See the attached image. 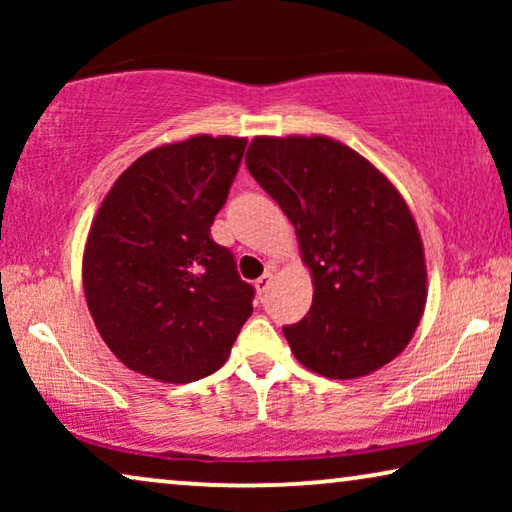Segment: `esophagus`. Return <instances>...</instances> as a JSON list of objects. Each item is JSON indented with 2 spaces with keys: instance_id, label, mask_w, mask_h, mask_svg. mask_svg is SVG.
Masks as SVG:
<instances>
[{
  "instance_id": "34e87169",
  "label": "esophagus",
  "mask_w": 512,
  "mask_h": 512,
  "mask_svg": "<svg viewBox=\"0 0 512 512\" xmlns=\"http://www.w3.org/2000/svg\"><path fill=\"white\" fill-rule=\"evenodd\" d=\"M270 284H272V272L268 270V272H263V275L256 279V291L258 293H265V291L270 289Z\"/></svg>"
}]
</instances>
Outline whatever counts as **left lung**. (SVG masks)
<instances>
[{
	"label": "left lung",
	"mask_w": 512,
	"mask_h": 512,
	"mask_svg": "<svg viewBox=\"0 0 512 512\" xmlns=\"http://www.w3.org/2000/svg\"><path fill=\"white\" fill-rule=\"evenodd\" d=\"M247 167L282 207L312 275V307L284 338L328 380L370 375L408 347L426 305V261L403 195L324 135L254 137Z\"/></svg>",
	"instance_id": "left-lung-1"
}]
</instances>
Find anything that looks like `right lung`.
I'll return each mask as SVG.
<instances>
[{
    "label": "right lung",
    "mask_w": 512,
    "mask_h": 512,
    "mask_svg": "<svg viewBox=\"0 0 512 512\" xmlns=\"http://www.w3.org/2000/svg\"><path fill=\"white\" fill-rule=\"evenodd\" d=\"M244 137L195 135L139 156L109 188L83 249V293L116 359L158 382L219 370L254 289L209 235Z\"/></svg>",
    "instance_id": "add662e5"
}]
</instances>
